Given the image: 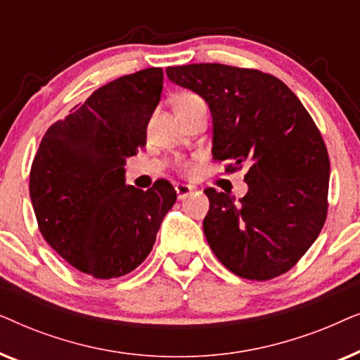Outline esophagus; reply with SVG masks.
Here are the masks:
<instances>
[{
  "label": "esophagus",
  "mask_w": 360,
  "mask_h": 360,
  "mask_svg": "<svg viewBox=\"0 0 360 360\" xmlns=\"http://www.w3.org/2000/svg\"><path fill=\"white\" fill-rule=\"evenodd\" d=\"M175 191H176V198L185 200V198H188L193 190H191V186H188V185H176Z\"/></svg>",
  "instance_id": "obj_1"
}]
</instances>
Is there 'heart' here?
<instances>
[{"mask_svg": "<svg viewBox=\"0 0 360 360\" xmlns=\"http://www.w3.org/2000/svg\"><path fill=\"white\" fill-rule=\"evenodd\" d=\"M196 101H201V100L196 95H193V93H180V95L174 100V108L191 105V103H196Z\"/></svg>", "mask_w": 360, "mask_h": 360, "instance_id": "b5f03b06", "label": "heart"}]
</instances>
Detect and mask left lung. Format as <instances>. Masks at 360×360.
Segmentation results:
<instances>
[{
	"label": "left lung",
	"instance_id": "obj_1",
	"mask_svg": "<svg viewBox=\"0 0 360 360\" xmlns=\"http://www.w3.org/2000/svg\"><path fill=\"white\" fill-rule=\"evenodd\" d=\"M167 77L208 103L213 159L248 167V193L206 188L203 231L231 272L270 280L293 267L321 233L328 213L329 157L297 95L269 73L223 63L169 67Z\"/></svg>",
	"mask_w": 360,
	"mask_h": 360
}]
</instances>
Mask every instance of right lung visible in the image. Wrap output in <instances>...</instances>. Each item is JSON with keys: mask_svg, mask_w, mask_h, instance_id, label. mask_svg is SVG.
<instances>
[{"mask_svg": "<svg viewBox=\"0 0 360 360\" xmlns=\"http://www.w3.org/2000/svg\"><path fill=\"white\" fill-rule=\"evenodd\" d=\"M162 86L164 72L152 67L98 88L49 127L34 157L29 193L44 239L95 278L144 262L176 200L167 180L147 191L126 185V160L146 146Z\"/></svg>", "mask_w": 360, "mask_h": 360, "instance_id": "1", "label": "right lung"}]
</instances>
